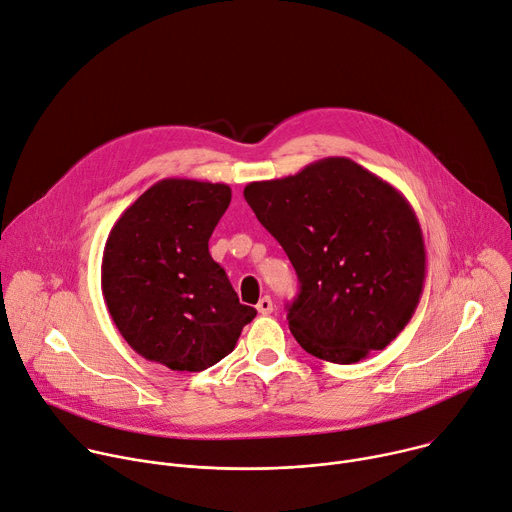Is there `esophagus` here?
Segmentation results:
<instances>
[{
    "label": "esophagus",
    "mask_w": 512,
    "mask_h": 512,
    "mask_svg": "<svg viewBox=\"0 0 512 512\" xmlns=\"http://www.w3.org/2000/svg\"><path fill=\"white\" fill-rule=\"evenodd\" d=\"M256 309H258V313H260V315H268V313H272V309H274V305H272V299H270L268 295H266V297H262V299L258 301Z\"/></svg>",
    "instance_id": "1"
}]
</instances>
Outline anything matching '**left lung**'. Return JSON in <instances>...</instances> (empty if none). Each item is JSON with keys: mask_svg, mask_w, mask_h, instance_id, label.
Wrapping results in <instances>:
<instances>
[{"mask_svg": "<svg viewBox=\"0 0 512 512\" xmlns=\"http://www.w3.org/2000/svg\"><path fill=\"white\" fill-rule=\"evenodd\" d=\"M244 197L297 270L289 327L311 356L354 364L411 321L425 285V242L401 191L344 156L246 185Z\"/></svg>", "mask_w": 512, "mask_h": 512, "instance_id": "8db88e82", "label": "left lung"}]
</instances>
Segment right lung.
<instances>
[{"label": "right lung", "mask_w": 512, "mask_h": 512, "mask_svg": "<svg viewBox=\"0 0 512 512\" xmlns=\"http://www.w3.org/2000/svg\"><path fill=\"white\" fill-rule=\"evenodd\" d=\"M230 201L223 183L164 179L113 223L101 291L113 323L142 358L201 372L230 354L256 317L209 254Z\"/></svg>", "instance_id": "obj_1"}]
</instances>
